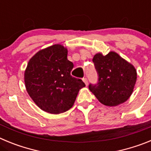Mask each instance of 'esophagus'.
Masks as SVG:
<instances>
[{"instance_id":"34e87169","label":"esophagus","mask_w":151,"mask_h":151,"mask_svg":"<svg viewBox=\"0 0 151 151\" xmlns=\"http://www.w3.org/2000/svg\"><path fill=\"white\" fill-rule=\"evenodd\" d=\"M82 80H83V82H85V85H88V79H87V78H82Z\"/></svg>"}]
</instances>
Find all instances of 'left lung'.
<instances>
[{"mask_svg": "<svg viewBox=\"0 0 151 151\" xmlns=\"http://www.w3.org/2000/svg\"><path fill=\"white\" fill-rule=\"evenodd\" d=\"M93 63L98 82L90 84L88 88L97 100L108 106H117L127 101L137 79L134 66L113 51L105 56L100 53L95 54Z\"/></svg>", "mask_w": 151, "mask_h": 151, "instance_id": "obj_1", "label": "left lung"}]
</instances>
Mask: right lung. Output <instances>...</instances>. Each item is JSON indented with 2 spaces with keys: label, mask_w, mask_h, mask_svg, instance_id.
<instances>
[{
  "label": "right lung",
  "mask_w": 151,
  "mask_h": 151,
  "mask_svg": "<svg viewBox=\"0 0 151 151\" xmlns=\"http://www.w3.org/2000/svg\"><path fill=\"white\" fill-rule=\"evenodd\" d=\"M67 49L54 45L36 53L28 63L24 80L28 94L41 110L59 114L74 104L85 85L71 76L73 63L67 59Z\"/></svg>",
  "instance_id": "right-lung-1"
}]
</instances>
